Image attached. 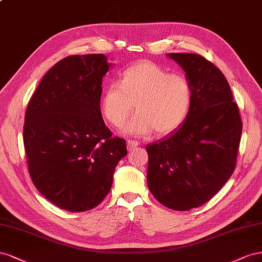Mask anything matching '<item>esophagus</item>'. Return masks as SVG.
Masks as SVG:
<instances>
[{
    "label": "esophagus",
    "instance_id": "1",
    "mask_svg": "<svg viewBox=\"0 0 262 262\" xmlns=\"http://www.w3.org/2000/svg\"><path fill=\"white\" fill-rule=\"evenodd\" d=\"M138 145H139V143L137 140H132V139L127 140V149H128V150H132V149L137 147Z\"/></svg>",
    "mask_w": 262,
    "mask_h": 262
}]
</instances>
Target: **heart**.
Listing matches in <instances>:
<instances>
[{
  "instance_id": "b5f03b06",
  "label": "heart",
  "mask_w": 262,
  "mask_h": 262,
  "mask_svg": "<svg viewBox=\"0 0 262 262\" xmlns=\"http://www.w3.org/2000/svg\"><path fill=\"white\" fill-rule=\"evenodd\" d=\"M192 104V86L182 74L170 73L151 61L127 68L112 82L102 98V113L114 127H121L134 107L138 111L126 126L132 135L162 136L174 132L185 121Z\"/></svg>"
}]
</instances>
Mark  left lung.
I'll return each instance as SVG.
<instances>
[{
	"mask_svg": "<svg viewBox=\"0 0 262 262\" xmlns=\"http://www.w3.org/2000/svg\"><path fill=\"white\" fill-rule=\"evenodd\" d=\"M192 86L181 127L148 145L147 184L171 210L189 211L210 201L236 168L243 123L222 71L196 54H168Z\"/></svg>",
	"mask_w": 262,
	"mask_h": 262,
	"instance_id": "8db88e82",
	"label": "left lung"
}]
</instances>
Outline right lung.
<instances>
[{"mask_svg": "<svg viewBox=\"0 0 262 262\" xmlns=\"http://www.w3.org/2000/svg\"><path fill=\"white\" fill-rule=\"evenodd\" d=\"M102 54L69 56L45 74L29 100L23 128L34 185L56 206L84 212L98 206L113 183L126 141L112 136L101 114Z\"/></svg>", "mask_w": 262, "mask_h": 262, "instance_id": "add662e5", "label": "right lung"}]
</instances>
